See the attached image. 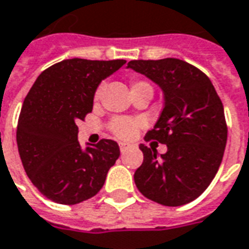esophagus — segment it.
<instances>
[{
  "label": "esophagus",
  "instance_id": "1",
  "mask_svg": "<svg viewBox=\"0 0 249 249\" xmlns=\"http://www.w3.org/2000/svg\"><path fill=\"white\" fill-rule=\"evenodd\" d=\"M119 145H120V151H121V152H125V151L130 147L129 144H126V142H120Z\"/></svg>",
  "mask_w": 249,
  "mask_h": 249
}]
</instances>
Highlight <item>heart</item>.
I'll return each instance as SVG.
<instances>
[{
  "label": "heart",
  "instance_id": "b5f03b06",
  "mask_svg": "<svg viewBox=\"0 0 249 249\" xmlns=\"http://www.w3.org/2000/svg\"><path fill=\"white\" fill-rule=\"evenodd\" d=\"M140 90H148L151 93L154 91L152 86L145 81H133L130 83V93L140 91ZM102 91H104V85H100L95 89L94 97H93L95 104L100 102ZM144 125H145V121L142 119H114L110 123V132L113 136L119 140H132L137 136L139 130L144 128Z\"/></svg>",
  "mask_w": 249,
  "mask_h": 249
}]
</instances>
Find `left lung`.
<instances>
[{
	"label": "left lung",
	"instance_id": "left-lung-1",
	"mask_svg": "<svg viewBox=\"0 0 249 249\" xmlns=\"http://www.w3.org/2000/svg\"><path fill=\"white\" fill-rule=\"evenodd\" d=\"M128 69L159 85L164 107L145 142L166 144L158 156L154 147L140 145L144 159L135 183L144 197L164 206L194 201L208 189L221 164L228 128L224 107L202 71L175 58L130 60Z\"/></svg>",
	"mask_w": 249,
	"mask_h": 249
}]
</instances>
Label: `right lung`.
Instances as JSON below:
<instances>
[{"label":"right lung","instance_id":"obj_1","mask_svg":"<svg viewBox=\"0 0 249 249\" xmlns=\"http://www.w3.org/2000/svg\"><path fill=\"white\" fill-rule=\"evenodd\" d=\"M125 63L66 59L43 71L25 97L16 133L18 154L28 178L53 202L94 197L119 159V144L109 139L83 151L76 124L93 110L101 81Z\"/></svg>","mask_w":249,"mask_h":249}]
</instances>
